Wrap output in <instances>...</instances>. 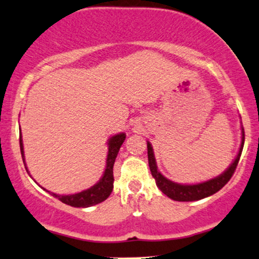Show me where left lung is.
<instances>
[{"label": "left lung", "instance_id": "left-lung-1", "mask_svg": "<svg viewBox=\"0 0 259 259\" xmlns=\"http://www.w3.org/2000/svg\"><path fill=\"white\" fill-rule=\"evenodd\" d=\"M241 145L240 149L237 158L234 159V161L232 162V165L228 167L222 175L215 177V178L209 179L207 182L198 183V184H192V185H183V184H177L175 182L168 181L167 178H165L161 173L158 171V166H156L155 156H154V152L152 148V145L149 142H147V149H148V162H149V168L152 172V176L155 179L156 186L161 190L167 197L175 199V201L179 202H191V201H198V199L205 198L208 196L214 195L215 192H218L219 190H221L224 186L227 184L228 181L232 178L233 173L237 168L239 159H240L241 152H243L244 147V141H245V133L244 127H241Z\"/></svg>", "mask_w": 259, "mask_h": 259}]
</instances>
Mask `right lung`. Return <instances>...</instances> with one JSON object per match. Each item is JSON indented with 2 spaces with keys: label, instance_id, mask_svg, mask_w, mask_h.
Returning <instances> with one entry per match:
<instances>
[{
  "label": "right lung",
  "instance_id": "right-lung-1",
  "mask_svg": "<svg viewBox=\"0 0 259 259\" xmlns=\"http://www.w3.org/2000/svg\"><path fill=\"white\" fill-rule=\"evenodd\" d=\"M124 140H125V134L124 133L117 134V135L112 136L109 140V143H107V145H109V153H107L105 172H104L101 179L97 183L96 185H93L92 188L83 190V191L78 192V194H74V195H57V194H54V192H51V195L54 196V197L60 199L61 202L65 203V204L71 205V207H75V208L92 207V205H96L98 203L105 201V199L111 195V192H112L113 181H114L113 179L114 160L117 158V154H118L119 148L120 146L123 145ZM20 150H21L22 160H24V163H25L24 145H22L21 135H20ZM25 168L26 171L28 172L27 167H26V163H25Z\"/></svg>",
  "mask_w": 259,
  "mask_h": 259
}]
</instances>
